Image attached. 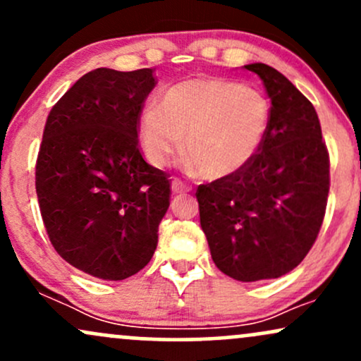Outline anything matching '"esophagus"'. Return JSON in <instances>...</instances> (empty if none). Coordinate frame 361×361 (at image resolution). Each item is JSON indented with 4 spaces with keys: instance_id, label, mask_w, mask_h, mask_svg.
<instances>
[{
    "instance_id": "34e87169",
    "label": "esophagus",
    "mask_w": 361,
    "mask_h": 361,
    "mask_svg": "<svg viewBox=\"0 0 361 361\" xmlns=\"http://www.w3.org/2000/svg\"><path fill=\"white\" fill-rule=\"evenodd\" d=\"M190 186L185 183V181H181L180 178H175V180L171 181V192L173 193H183V192H188Z\"/></svg>"
}]
</instances>
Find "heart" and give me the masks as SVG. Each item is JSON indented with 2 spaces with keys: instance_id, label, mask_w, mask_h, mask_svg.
<instances>
[{
  "instance_id": "heart-1",
  "label": "heart",
  "mask_w": 361,
  "mask_h": 361,
  "mask_svg": "<svg viewBox=\"0 0 361 361\" xmlns=\"http://www.w3.org/2000/svg\"><path fill=\"white\" fill-rule=\"evenodd\" d=\"M268 98L252 86L219 78L173 85L139 120V139L147 161L164 166L181 149L198 173L221 180L250 164L270 127Z\"/></svg>"
}]
</instances>
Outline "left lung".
Masks as SVG:
<instances>
[{"label": "left lung", "mask_w": 361, "mask_h": 361, "mask_svg": "<svg viewBox=\"0 0 361 361\" xmlns=\"http://www.w3.org/2000/svg\"><path fill=\"white\" fill-rule=\"evenodd\" d=\"M258 74L271 100L263 146L241 171L200 185V226L215 267L239 281L279 279L316 243L329 193V154L307 98L271 66Z\"/></svg>", "instance_id": "obj_1"}]
</instances>
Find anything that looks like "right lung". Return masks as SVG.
I'll return each mask as SVG.
<instances>
[{"instance_id":"obj_1","label":"right lung","mask_w":361,"mask_h":361,"mask_svg":"<svg viewBox=\"0 0 361 361\" xmlns=\"http://www.w3.org/2000/svg\"><path fill=\"white\" fill-rule=\"evenodd\" d=\"M152 69L98 68L52 106L35 166L40 214L54 250L100 280L142 270L169 207L168 175L144 161L139 118Z\"/></svg>"}]
</instances>
